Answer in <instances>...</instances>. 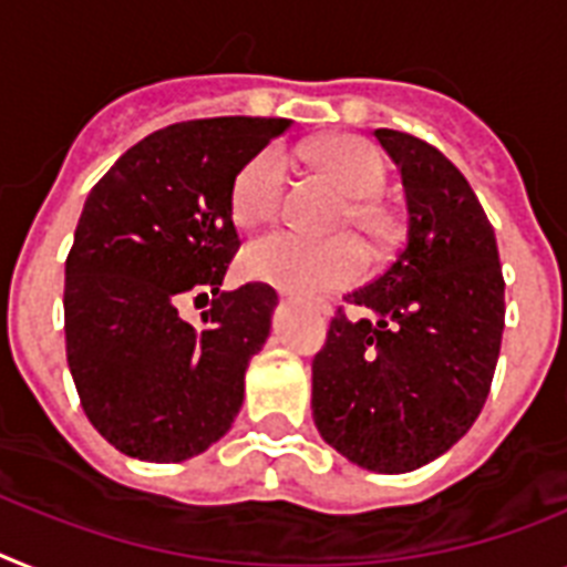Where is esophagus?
<instances>
[{
  "label": "esophagus",
  "mask_w": 567,
  "mask_h": 567,
  "mask_svg": "<svg viewBox=\"0 0 567 567\" xmlns=\"http://www.w3.org/2000/svg\"><path fill=\"white\" fill-rule=\"evenodd\" d=\"M279 293H282V297H288V293H285V291H279ZM317 311H322V313H328V306H317Z\"/></svg>",
  "instance_id": "34e87169"
}]
</instances>
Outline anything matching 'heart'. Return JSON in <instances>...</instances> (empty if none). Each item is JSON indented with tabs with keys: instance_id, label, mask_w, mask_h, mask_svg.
Instances as JSON below:
<instances>
[{
	"instance_id": "obj_1",
	"label": "heart",
	"mask_w": 567,
	"mask_h": 567,
	"mask_svg": "<svg viewBox=\"0 0 567 567\" xmlns=\"http://www.w3.org/2000/svg\"><path fill=\"white\" fill-rule=\"evenodd\" d=\"M313 164L346 195V204L331 221V230H354L365 245H386L392 236V216L378 202L389 178L383 152L360 137H334L313 152ZM288 178L291 164L279 146H268L254 155L233 181V221L239 227H259L270 221L282 207ZM239 268L254 282L311 293L357 282L365 270V256L351 239L313 241L297 233L279 230L250 241L241 250Z\"/></svg>"
}]
</instances>
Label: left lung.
<instances>
[{
	"label": "left lung",
	"mask_w": 567,
	"mask_h": 567,
	"mask_svg": "<svg viewBox=\"0 0 567 567\" xmlns=\"http://www.w3.org/2000/svg\"><path fill=\"white\" fill-rule=\"evenodd\" d=\"M401 166L406 241L346 297L313 357V423L357 467L409 473L467 435L504 331V276L487 213L458 166L406 132L374 130Z\"/></svg>",
	"instance_id": "1"
}]
</instances>
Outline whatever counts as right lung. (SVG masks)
Masks as SVG:
<instances>
[{"label":"right lung","instance_id":"1","mask_svg":"<svg viewBox=\"0 0 567 567\" xmlns=\"http://www.w3.org/2000/svg\"><path fill=\"white\" fill-rule=\"evenodd\" d=\"M288 126L173 123L123 152L85 198L65 259V357L85 417L114 450L158 464L193 458L239 415L276 291H221L239 250L230 193L241 166ZM189 292L214 293L195 327L177 313Z\"/></svg>","mask_w":567,"mask_h":567}]
</instances>
